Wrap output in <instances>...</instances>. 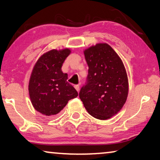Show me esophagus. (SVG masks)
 Returning <instances> with one entry per match:
<instances>
[{
	"label": "esophagus",
	"mask_w": 160,
	"mask_h": 160,
	"mask_svg": "<svg viewBox=\"0 0 160 160\" xmlns=\"http://www.w3.org/2000/svg\"><path fill=\"white\" fill-rule=\"evenodd\" d=\"M75 90H76L78 92H79V90H80V85H75Z\"/></svg>",
	"instance_id": "1"
}]
</instances>
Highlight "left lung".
<instances>
[{"mask_svg":"<svg viewBox=\"0 0 160 160\" xmlns=\"http://www.w3.org/2000/svg\"><path fill=\"white\" fill-rule=\"evenodd\" d=\"M84 53L89 69L80 99L92 116L106 120L116 114L126 101L128 82L125 67L107 44H97Z\"/></svg>","mask_w":160,"mask_h":160,"instance_id":"obj_1","label":"left lung"}]
</instances>
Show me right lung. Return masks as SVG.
Listing matches in <instances>:
<instances>
[{"instance_id":"1","label":"right lung","mask_w":160,"mask_h":160,"mask_svg":"<svg viewBox=\"0 0 160 160\" xmlns=\"http://www.w3.org/2000/svg\"><path fill=\"white\" fill-rule=\"evenodd\" d=\"M70 53L68 48L51 50L39 58L32 70L29 83L32 104L37 112L48 116L57 114L78 92L67 82L68 74L61 67Z\"/></svg>"}]
</instances>
